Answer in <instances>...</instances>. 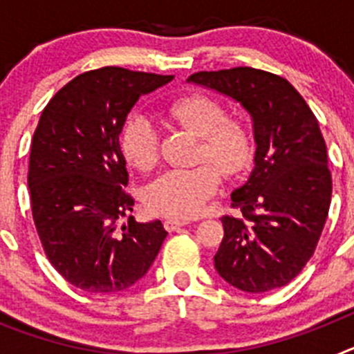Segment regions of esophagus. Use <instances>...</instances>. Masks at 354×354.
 <instances>
[{"label": "esophagus", "mask_w": 354, "mask_h": 354, "mask_svg": "<svg viewBox=\"0 0 354 354\" xmlns=\"http://www.w3.org/2000/svg\"><path fill=\"white\" fill-rule=\"evenodd\" d=\"M184 225H187L186 220H175V218H167L165 220V228H167L168 232H174V230L184 227Z\"/></svg>", "instance_id": "34e87169"}]
</instances>
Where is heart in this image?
<instances>
[{
    "instance_id": "b5f03b06",
    "label": "heart",
    "mask_w": 354,
    "mask_h": 354,
    "mask_svg": "<svg viewBox=\"0 0 354 354\" xmlns=\"http://www.w3.org/2000/svg\"><path fill=\"white\" fill-rule=\"evenodd\" d=\"M165 117L198 134L195 161L186 170H167L147 184L143 202L150 212L175 220L198 214L218 192L221 174L234 177L253 156L252 131L245 120L227 117L220 101L204 93H187L165 108ZM120 150L138 170H150L159 159V133L143 115H129L120 129Z\"/></svg>"
}]
</instances>
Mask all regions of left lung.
Instances as JSON below:
<instances>
[{
  "label": "left lung",
  "mask_w": 354,
  "mask_h": 354,
  "mask_svg": "<svg viewBox=\"0 0 354 354\" xmlns=\"http://www.w3.org/2000/svg\"><path fill=\"white\" fill-rule=\"evenodd\" d=\"M189 81L245 106L255 131V168L221 216L214 268L245 292H268L298 277L317 248L331 202V171L319 122L282 76L252 67L202 71Z\"/></svg>",
  "instance_id": "obj_1"
}]
</instances>
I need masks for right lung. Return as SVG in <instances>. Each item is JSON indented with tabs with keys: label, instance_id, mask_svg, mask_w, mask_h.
<instances>
[{
	"label": "right lung",
	"instance_id": "add662e5",
	"mask_svg": "<svg viewBox=\"0 0 354 354\" xmlns=\"http://www.w3.org/2000/svg\"><path fill=\"white\" fill-rule=\"evenodd\" d=\"M174 76L102 67L55 93L31 140L28 186L44 253L86 292H118L138 282L158 257L167 230L138 223L120 150L122 126L140 95Z\"/></svg>",
	"mask_w": 354,
	"mask_h": 354
}]
</instances>
